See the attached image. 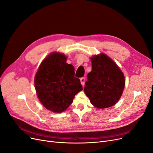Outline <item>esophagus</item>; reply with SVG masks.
Wrapping results in <instances>:
<instances>
[{"mask_svg":"<svg viewBox=\"0 0 153 153\" xmlns=\"http://www.w3.org/2000/svg\"><path fill=\"white\" fill-rule=\"evenodd\" d=\"M80 82H81V84L82 85L84 86L85 84V78L84 77H82L80 78Z\"/></svg>","mask_w":153,"mask_h":153,"instance_id":"obj_1","label":"esophagus"}]
</instances>
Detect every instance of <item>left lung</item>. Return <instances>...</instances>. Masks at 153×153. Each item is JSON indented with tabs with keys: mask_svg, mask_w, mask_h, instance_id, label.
<instances>
[{
	"mask_svg": "<svg viewBox=\"0 0 153 153\" xmlns=\"http://www.w3.org/2000/svg\"><path fill=\"white\" fill-rule=\"evenodd\" d=\"M92 71L88 73L84 92L91 104L98 108L110 107L123 94L125 78L121 69L107 55L91 57Z\"/></svg>",
	"mask_w": 153,
	"mask_h": 153,
	"instance_id": "left-lung-1",
	"label": "left lung"
}]
</instances>
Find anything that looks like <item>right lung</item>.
<instances>
[{"label":"right lung","mask_w":153,"mask_h":153,"mask_svg":"<svg viewBox=\"0 0 153 153\" xmlns=\"http://www.w3.org/2000/svg\"><path fill=\"white\" fill-rule=\"evenodd\" d=\"M66 61L64 53H50L40 64L34 77L39 101L54 113L65 111L73 103L75 96L83 90L80 79L74 76L75 68Z\"/></svg>","instance_id":"1"}]
</instances>
